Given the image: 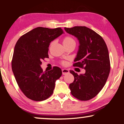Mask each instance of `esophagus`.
Masks as SVG:
<instances>
[{"mask_svg":"<svg viewBox=\"0 0 124 124\" xmlns=\"http://www.w3.org/2000/svg\"><path fill=\"white\" fill-rule=\"evenodd\" d=\"M62 72L63 75H66L67 74H68V73H70V71H69L68 70H66V69H63V70H62Z\"/></svg>","mask_w":124,"mask_h":124,"instance_id":"obj_1","label":"esophagus"}]
</instances>
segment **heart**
<instances>
[{"label": "heart", "instance_id": "heart-1", "mask_svg": "<svg viewBox=\"0 0 124 124\" xmlns=\"http://www.w3.org/2000/svg\"><path fill=\"white\" fill-rule=\"evenodd\" d=\"M63 43L64 45H66L70 44H75V41L73 38L67 36L64 38L63 40Z\"/></svg>", "mask_w": 124, "mask_h": 124}]
</instances>
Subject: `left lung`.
<instances>
[{
	"mask_svg": "<svg viewBox=\"0 0 124 124\" xmlns=\"http://www.w3.org/2000/svg\"><path fill=\"white\" fill-rule=\"evenodd\" d=\"M79 41V50L73 66L85 70L78 75L73 70L74 80L70 84L71 94L80 101H88L97 95L106 84L110 72V64L107 46L103 39L85 26L64 28Z\"/></svg>",
	"mask_w": 124,
	"mask_h": 124,
	"instance_id": "obj_1",
	"label": "left lung"
}]
</instances>
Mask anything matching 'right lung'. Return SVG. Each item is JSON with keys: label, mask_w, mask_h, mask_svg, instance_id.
Masks as SVG:
<instances>
[{"label": "right lung", "mask_w": 124, "mask_h": 124, "mask_svg": "<svg viewBox=\"0 0 124 124\" xmlns=\"http://www.w3.org/2000/svg\"><path fill=\"white\" fill-rule=\"evenodd\" d=\"M63 33L61 28L39 27L21 37L15 46L11 62L16 82L24 95L35 101L46 100L52 95L56 80L62 75L58 67L44 72L41 61L49 58L50 43Z\"/></svg>", "instance_id": "add662e5"}]
</instances>
